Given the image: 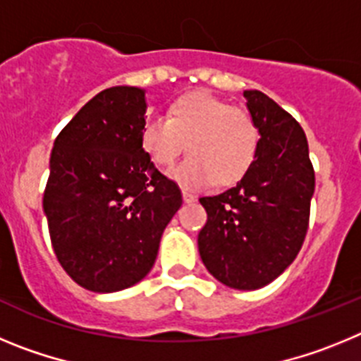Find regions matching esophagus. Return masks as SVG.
<instances>
[{"mask_svg": "<svg viewBox=\"0 0 361 361\" xmlns=\"http://www.w3.org/2000/svg\"><path fill=\"white\" fill-rule=\"evenodd\" d=\"M183 199H184V202H193L197 197H195V193H193V191L183 190Z\"/></svg>", "mask_w": 361, "mask_h": 361, "instance_id": "34e87169", "label": "esophagus"}]
</instances>
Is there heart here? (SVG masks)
<instances>
[{"label":"heart","instance_id":"heart-1","mask_svg":"<svg viewBox=\"0 0 361 361\" xmlns=\"http://www.w3.org/2000/svg\"><path fill=\"white\" fill-rule=\"evenodd\" d=\"M141 145L161 170H171L188 145L191 157L171 171V178L180 186H228L240 180L253 166L260 130L244 108L209 92H191L178 97L166 117L146 121Z\"/></svg>","mask_w":361,"mask_h":361}]
</instances>
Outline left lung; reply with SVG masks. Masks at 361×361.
<instances>
[{"instance_id":"left-lung-1","label":"left lung","mask_w":361,"mask_h":361,"mask_svg":"<svg viewBox=\"0 0 361 361\" xmlns=\"http://www.w3.org/2000/svg\"><path fill=\"white\" fill-rule=\"evenodd\" d=\"M260 130L250 171L235 188L202 197L208 213L199 233L206 269L233 289H260L298 255L309 228L314 170L305 133L291 114L258 90H245Z\"/></svg>"}]
</instances>
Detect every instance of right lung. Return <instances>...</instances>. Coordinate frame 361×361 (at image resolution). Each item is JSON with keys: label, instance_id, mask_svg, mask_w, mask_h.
I'll return each mask as SVG.
<instances>
[{"label": "right lung", "instance_id": "1", "mask_svg": "<svg viewBox=\"0 0 361 361\" xmlns=\"http://www.w3.org/2000/svg\"><path fill=\"white\" fill-rule=\"evenodd\" d=\"M145 90L99 92L56 137L43 209L54 253L81 288L114 293L141 282L183 204L177 184L141 145Z\"/></svg>", "mask_w": 361, "mask_h": 361}]
</instances>
